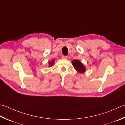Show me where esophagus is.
<instances>
[{"instance_id": "obj_1", "label": "esophagus", "mask_w": 125, "mask_h": 125, "mask_svg": "<svg viewBox=\"0 0 125 125\" xmlns=\"http://www.w3.org/2000/svg\"><path fill=\"white\" fill-rule=\"evenodd\" d=\"M62 58H63V59H64V60H67L68 58V57L67 56H63Z\"/></svg>"}]
</instances>
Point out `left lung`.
Instances as JSON below:
<instances>
[{"label":"left lung","instance_id":"1","mask_svg":"<svg viewBox=\"0 0 125 125\" xmlns=\"http://www.w3.org/2000/svg\"><path fill=\"white\" fill-rule=\"evenodd\" d=\"M72 63L73 65V67L78 72H79L80 73H82L85 71V67L80 61L74 60L72 61Z\"/></svg>","mask_w":125,"mask_h":125}]
</instances>
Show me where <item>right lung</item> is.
<instances>
[{
    "mask_svg": "<svg viewBox=\"0 0 125 125\" xmlns=\"http://www.w3.org/2000/svg\"><path fill=\"white\" fill-rule=\"evenodd\" d=\"M54 62H55V61L54 60H52L51 61V62H50L49 63V67H52V66L54 64Z\"/></svg>",
    "mask_w": 125,
    "mask_h": 125,
    "instance_id": "add662e5",
    "label": "right lung"
}]
</instances>
